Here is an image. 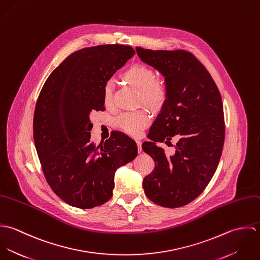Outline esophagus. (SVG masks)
<instances>
[{
	"mask_svg": "<svg viewBox=\"0 0 260 260\" xmlns=\"http://www.w3.org/2000/svg\"><path fill=\"white\" fill-rule=\"evenodd\" d=\"M136 144H137V147H138V152L140 153V152H141V150H142V149H141L142 142H141V141H139V140H137V141H136Z\"/></svg>",
	"mask_w": 260,
	"mask_h": 260,
	"instance_id": "obj_1",
	"label": "esophagus"
}]
</instances>
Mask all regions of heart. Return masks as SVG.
Instances as JSON below:
<instances>
[{"instance_id": "1", "label": "heart", "mask_w": 260, "mask_h": 260, "mask_svg": "<svg viewBox=\"0 0 260 260\" xmlns=\"http://www.w3.org/2000/svg\"><path fill=\"white\" fill-rule=\"evenodd\" d=\"M123 79L139 89V100L151 109H159L163 106L167 99V87L160 81L155 79V75L151 68L143 64H134L124 73ZM112 99L111 83H107L104 88V101L109 104ZM117 126L125 133L131 136H139L145 127L150 123L148 113L144 110L122 113L116 120Z\"/></svg>"}]
</instances>
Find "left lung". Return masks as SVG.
<instances>
[{"label": "left lung", "mask_w": 260, "mask_h": 260, "mask_svg": "<svg viewBox=\"0 0 260 260\" xmlns=\"http://www.w3.org/2000/svg\"><path fill=\"white\" fill-rule=\"evenodd\" d=\"M140 60L164 77L167 99L142 144L155 161L143 179L146 196L169 208L181 207L197 198L213 177L222 153L225 127L222 100L205 67L184 50H149L136 47ZM180 139L177 151L167 156L158 142Z\"/></svg>", "instance_id": "8db88e82"}]
</instances>
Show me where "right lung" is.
<instances>
[{
	"label": "right lung",
	"mask_w": 260,
	"mask_h": 260,
	"mask_svg": "<svg viewBox=\"0 0 260 260\" xmlns=\"http://www.w3.org/2000/svg\"><path fill=\"white\" fill-rule=\"evenodd\" d=\"M130 46L100 45L68 56L45 82L34 113L38 157L48 184L66 203L90 209L113 195L115 172L137 156L122 132L95 147L90 114L104 111V88L133 57Z\"/></svg>",
	"instance_id": "obj_1"
}]
</instances>
